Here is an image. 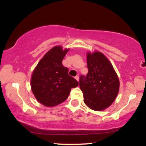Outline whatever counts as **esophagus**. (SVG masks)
Masks as SVG:
<instances>
[{
	"label": "esophagus",
	"mask_w": 146,
	"mask_h": 146,
	"mask_svg": "<svg viewBox=\"0 0 146 146\" xmlns=\"http://www.w3.org/2000/svg\"><path fill=\"white\" fill-rule=\"evenodd\" d=\"M75 79L77 81H79V76L78 75V76H75Z\"/></svg>",
	"instance_id": "esophagus-1"
}]
</instances>
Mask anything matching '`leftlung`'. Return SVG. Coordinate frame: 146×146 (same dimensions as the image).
I'll return each instance as SVG.
<instances>
[{"label": "left lung", "instance_id": "left-lung-1", "mask_svg": "<svg viewBox=\"0 0 146 146\" xmlns=\"http://www.w3.org/2000/svg\"><path fill=\"white\" fill-rule=\"evenodd\" d=\"M87 75L80 77V88L84 102L90 108L103 110L115 100L119 91V82L111 64L100 52L87 54Z\"/></svg>", "mask_w": 146, "mask_h": 146}]
</instances>
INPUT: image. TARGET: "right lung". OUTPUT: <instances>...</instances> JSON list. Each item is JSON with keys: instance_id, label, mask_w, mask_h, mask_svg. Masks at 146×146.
I'll list each match as a JSON object with an SVG mask.
<instances>
[{"instance_id": "obj_1", "label": "right lung", "mask_w": 146, "mask_h": 146, "mask_svg": "<svg viewBox=\"0 0 146 146\" xmlns=\"http://www.w3.org/2000/svg\"><path fill=\"white\" fill-rule=\"evenodd\" d=\"M69 49L57 46L44 56L33 71L31 89L40 103L52 107L68 98L72 88L78 82L68 74V69L62 64Z\"/></svg>"}]
</instances>
